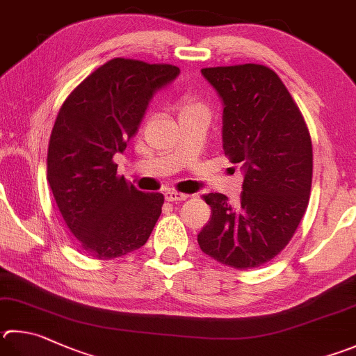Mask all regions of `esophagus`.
Wrapping results in <instances>:
<instances>
[{
    "instance_id": "34e87169",
    "label": "esophagus",
    "mask_w": 356,
    "mask_h": 356,
    "mask_svg": "<svg viewBox=\"0 0 356 356\" xmlns=\"http://www.w3.org/2000/svg\"><path fill=\"white\" fill-rule=\"evenodd\" d=\"M186 195H182V193H177V191H166L165 193V199L168 202H180V200H185Z\"/></svg>"
}]
</instances>
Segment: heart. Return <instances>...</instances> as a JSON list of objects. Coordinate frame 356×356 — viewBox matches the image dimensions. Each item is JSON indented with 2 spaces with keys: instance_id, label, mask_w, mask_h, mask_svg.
<instances>
[{
  "instance_id": "obj_1",
  "label": "heart",
  "mask_w": 356,
  "mask_h": 356,
  "mask_svg": "<svg viewBox=\"0 0 356 356\" xmlns=\"http://www.w3.org/2000/svg\"><path fill=\"white\" fill-rule=\"evenodd\" d=\"M193 107H199V104H196V102H193V101H185L182 111H186V108H193Z\"/></svg>"
}]
</instances>
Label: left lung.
<instances>
[{"label": "left lung", "mask_w": 356, "mask_h": 356, "mask_svg": "<svg viewBox=\"0 0 356 356\" xmlns=\"http://www.w3.org/2000/svg\"><path fill=\"white\" fill-rule=\"evenodd\" d=\"M222 99V147L244 172L240 204L205 195L210 221L199 248L235 269L258 268L286 248L308 207L313 147L305 120L273 70L244 63L202 68Z\"/></svg>", "instance_id": "1"}]
</instances>
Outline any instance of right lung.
I'll return each instance as SVG.
<instances>
[{
	"label": "right lung",
	"mask_w": 356,
	"mask_h": 356,
	"mask_svg": "<svg viewBox=\"0 0 356 356\" xmlns=\"http://www.w3.org/2000/svg\"><path fill=\"white\" fill-rule=\"evenodd\" d=\"M180 70L112 59L63 102L48 146V182L63 221L90 257L112 260L140 249L161 213V193L116 176L115 154L137 134L154 93Z\"/></svg>",
	"instance_id": "1"
}]
</instances>
